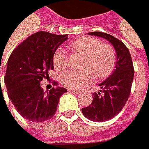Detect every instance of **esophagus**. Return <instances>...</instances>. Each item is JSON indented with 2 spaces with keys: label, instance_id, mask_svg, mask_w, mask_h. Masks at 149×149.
Here are the masks:
<instances>
[{
  "label": "esophagus",
  "instance_id": "esophagus-1",
  "mask_svg": "<svg viewBox=\"0 0 149 149\" xmlns=\"http://www.w3.org/2000/svg\"><path fill=\"white\" fill-rule=\"evenodd\" d=\"M69 92H70V93H73V94H75V95H79L80 93H81V91H79V90H74V89H70L69 90Z\"/></svg>",
  "mask_w": 149,
  "mask_h": 149
}]
</instances>
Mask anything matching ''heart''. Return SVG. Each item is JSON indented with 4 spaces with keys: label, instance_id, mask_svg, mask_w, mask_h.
Masks as SVG:
<instances>
[{
    "label": "heart",
    "instance_id": "obj_1",
    "mask_svg": "<svg viewBox=\"0 0 149 149\" xmlns=\"http://www.w3.org/2000/svg\"><path fill=\"white\" fill-rule=\"evenodd\" d=\"M70 51L82 56L79 68L81 70H69L61 74V85L65 88L79 89L88 85L95 78L102 79L113 72L116 63L114 48L98 38L84 36L69 45ZM53 65L61 71L67 67V56L61 49H57L53 55Z\"/></svg>",
    "mask_w": 149,
    "mask_h": 149
}]
</instances>
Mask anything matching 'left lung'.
Wrapping results in <instances>:
<instances>
[{
  "instance_id": "1",
  "label": "left lung",
  "mask_w": 149,
  "mask_h": 149,
  "mask_svg": "<svg viewBox=\"0 0 149 149\" xmlns=\"http://www.w3.org/2000/svg\"><path fill=\"white\" fill-rule=\"evenodd\" d=\"M88 35L109 41L114 47L117 55L113 72L99 84L101 90L93 94L91 105L82 108V113L86 118L90 121L103 123L116 116L128 101L134 77V68L129 49L122 41L102 32H91Z\"/></svg>"
}]
</instances>
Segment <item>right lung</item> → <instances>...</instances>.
Returning <instances> with one entry per match:
<instances>
[{"label": "right lung", "mask_w": 149, "mask_h": 149, "mask_svg": "<svg viewBox=\"0 0 149 149\" xmlns=\"http://www.w3.org/2000/svg\"><path fill=\"white\" fill-rule=\"evenodd\" d=\"M67 39L66 35L36 32L17 46L9 58L4 78L8 95L27 121H49L56 113L60 97L67 92L60 87L44 91L40 86L44 79H49L48 70L54 69V52Z\"/></svg>", "instance_id": "add662e5"}]
</instances>
